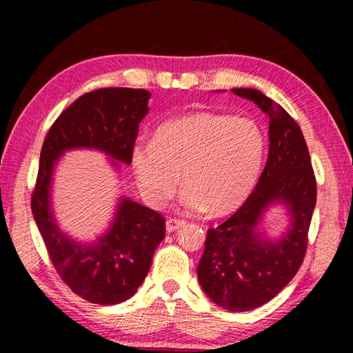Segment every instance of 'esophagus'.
<instances>
[{
    "label": "esophagus",
    "instance_id": "esophagus-1",
    "mask_svg": "<svg viewBox=\"0 0 353 353\" xmlns=\"http://www.w3.org/2000/svg\"><path fill=\"white\" fill-rule=\"evenodd\" d=\"M187 224L185 223V221H182V219H172V218H170V219H166V232H168V234H171V232H176V230H179V229H182V227Z\"/></svg>",
    "mask_w": 353,
    "mask_h": 353
}]
</instances>
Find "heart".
<instances>
[{
  "label": "heart",
  "mask_w": 353,
  "mask_h": 353,
  "mask_svg": "<svg viewBox=\"0 0 353 353\" xmlns=\"http://www.w3.org/2000/svg\"><path fill=\"white\" fill-rule=\"evenodd\" d=\"M265 155L266 135L255 119L190 112L159 124L152 143H135L130 166L149 205L162 207L182 177L183 210L227 216L252 194Z\"/></svg>",
  "instance_id": "b5f03b06"
}]
</instances>
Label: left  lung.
Masks as SVG:
<instances>
[{
	"instance_id": "8db88e82",
	"label": "left lung",
	"mask_w": 353,
	"mask_h": 353,
	"mask_svg": "<svg viewBox=\"0 0 353 353\" xmlns=\"http://www.w3.org/2000/svg\"><path fill=\"white\" fill-rule=\"evenodd\" d=\"M270 118V152L255 190L235 214L208 229L198 266L205 294L229 312H249L277 296L301 268L316 205V179L305 139L282 105L254 88H232ZM289 223L277 237L262 229L272 206Z\"/></svg>"
}]
</instances>
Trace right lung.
I'll list each match as a JSON object with an SVG mask.
<instances>
[{"label":"right lung","mask_w":353,"mask_h":353,"mask_svg":"<svg viewBox=\"0 0 353 353\" xmlns=\"http://www.w3.org/2000/svg\"><path fill=\"white\" fill-rule=\"evenodd\" d=\"M151 93L143 88H101L82 94L52 124L40 152L32 216L59 276L73 292L99 305L132 297L165 238L162 214L128 196L117 201L110 224L92 241L76 240L61 229L52 208V185L62 155L92 149L109 157L113 170L130 165L139 126L148 115Z\"/></svg>","instance_id":"obj_1"}]
</instances>
